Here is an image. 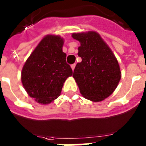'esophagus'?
Listing matches in <instances>:
<instances>
[{
	"mask_svg": "<svg viewBox=\"0 0 146 146\" xmlns=\"http://www.w3.org/2000/svg\"><path fill=\"white\" fill-rule=\"evenodd\" d=\"M75 66H76V64H73L71 65V68H72V70H74V69H75Z\"/></svg>",
	"mask_w": 146,
	"mask_h": 146,
	"instance_id": "obj_1",
	"label": "esophagus"
}]
</instances>
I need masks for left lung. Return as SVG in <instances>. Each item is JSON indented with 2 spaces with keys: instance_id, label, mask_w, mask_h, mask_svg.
<instances>
[{
  "instance_id": "8db88e82",
  "label": "left lung",
  "mask_w": 146,
  "mask_h": 146,
  "mask_svg": "<svg viewBox=\"0 0 146 146\" xmlns=\"http://www.w3.org/2000/svg\"><path fill=\"white\" fill-rule=\"evenodd\" d=\"M80 42L78 56L82 61L73 71L82 96L92 102H101L112 94L120 82L121 73L111 50L96 32L73 33Z\"/></svg>"
}]
</instances>
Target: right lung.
Masks as SVG:
<instances>
[{
    "mask_svg": "<svg viewBox=\"0 0 146 146\" xmlns=\"http://www.w3.org/2000/svg\"><path fill=\"white\" fill-rule=\"evenodd\" d=\"M63 44L58 35H47L24 64L22 82L29 96L38 103L49 104L56 99L66 78L73 75Z\"/></svg>",
    "mask_w": 146,
    "mask_h": 146,
    "instance_id": "1",
    "label": "right lung"
}]
</instances>
